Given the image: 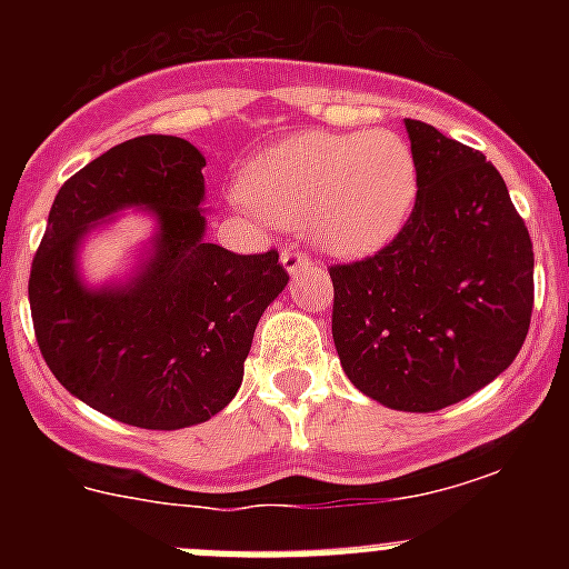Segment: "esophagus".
Here are the masks:
<instances>
[{
  "label": "esophagus",
  "instance_id": "1",
  "mask_svg": "<svg viewBox=\"0 0 569 569\" xmlns=\"http://www.w3.org/2000/svg\"><path fill=\"white\" fill-rule=\"evenodd\" d=\"M308 264H310L308 256L301 253V250H296V248H284V250H281V268L288 270L290 276L299 273V270H305V268H308Z\"/></svg>",
  "mask_w": 569,
  "mask_h": 569
}]
</instances>
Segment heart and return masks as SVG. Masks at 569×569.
Instances as JSON below:
<instances>
[{"instance_id": "b5f03b06", "label": "heart", "mask_w": 569, "mask_h": 569, "mask_svg": "<svg viewBox=\"0 0 569 569\" xmlns=\"http://www.w3.org/2000/svg\"><path fill=\"white\" fill-rule=\"evenodd\" d=\"M419 162L393 130H305L261 150L241 173L244 202L316 248L361 259L387 248L413 216Z\"/></svg>"}]
</instances>
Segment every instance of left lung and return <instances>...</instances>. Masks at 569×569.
Wrapping results in <instances>:
<instances>
[{
  "label": "left lung",
  "mask_w": 569,
  "mask_h": 569,
  "mask_svg": "<svg viewBox=\"0 0 569 569\" xmlns=\"http://www.w3.org/2000/svg\"><path fill=\"white\" fill-rule=\"evenodd\" d=\"M419 162L413 216L387 248L330 268L341 370L390 410L433 413L519 356L532 313V241L479 150L405 119Z\"/></svg>",
  "instance_id": "left-lung-1"
}]
</instances>
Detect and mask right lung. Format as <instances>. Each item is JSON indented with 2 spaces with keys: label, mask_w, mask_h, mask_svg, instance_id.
<instances>
[{
  "label": "right lung",
  "mask_w": 569,
  "mask_h": 569,
  "mask_svg": "<svg viewBox=\"0 0 569 569\" xmlns=\"http://www.w3.org/2000/svg\"><path fill=\"white\" fill-rule=\"evenodd\" d=\"M204 156L179 136H139L70 176L30 268V313L50 373L122 425L182 430L230 405L256 325L288 284L279 253L204 239ZM124 209L154 236L124 280L88 286L78 250Z\"/></svg>",
  "instance_id": "obj_1"
}]
</instances>
